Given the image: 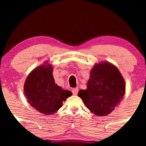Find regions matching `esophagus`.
Listing matches in <instances>:
<instances>
[{
  "mask_svg": "<svg viewBox=\"0 0 146 146\" xmlns=\"http://www.w3.org/2000/svg\"><path fill=\"white\" fill-rule=\"evenodd\" d=\"M72 92H73V94L74 95H78V88H73V89L72 90Z\"/></svg>",
  "mask_w": 146,
  "mask_h": 146,
  "instance_id": "obj_1",
  "label": "esophagus"
}]
</instances>
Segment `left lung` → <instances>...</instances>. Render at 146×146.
<instances>
[{
  "instance_id": "obj_1",
  "label": "left lung",
  "mask_w": 146,
  "mask_h": 146,
  "mask_svg": "<svg viewBox=\"0 0 146 146\" xmlns=\"http://www.w3.org/2000/svg\"><path fill=\"white\" fill-rule=\"evenodd\" d=\"M126 90L125 82L117 67L109 62L94 66L86 90L78 97L87 108L98 116H107L119 104Z\"/></svg>"
}]
</instances>
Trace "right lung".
<instances>
[{"label": "right lung", "mask_w": 146, "mask_h": 146, "mask_svg": "<svg viewBox=\"0 0 146 146\" xmlns=\"http://www.w3.org/2000/svg\"><path fill=\"white\" fill-rule=\"evenodd\" d=\"M46 64L29 73L25 82L24 92L32 107L48 115L58 111L62 107L63 101L71 96L72 92L55 83L52 66Z\"/></svg>", "instance_id": "1"}]
</instances>
